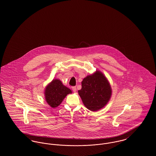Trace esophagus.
I'll list each match as a JSON object with an SVG mask.
<instances>
[{
  "label": "esophagus",
  "instance_id": "34e87169",
  "mask_svg": "<svg viewBox=\"0 0 156 156\" xmlns=\"http://www.w3.org/2000/svg\"><path fill=\"white\" fill-rule=\"evenodd\" d=\"M72 89L73 90V91L74 92H76V87H72Z\"/></svg>",
  "mask_w": 156,
  "mask_h": 156
}]
</instances>
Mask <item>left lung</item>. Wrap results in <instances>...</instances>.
Segmentation results:
<instances>
[{"label": "left lung", "mask_w": 156, "mask_h": 156, "mask_svg": "<svg viewBox=\"0 0 156 156\" xmlns=\"http://www.w3.org/2000/svg\"><path fill=\"white\" fill-rule=\"evenodd\" d=\"M111 86L100 71L88 75L81 82L78 93L85 107L91 111H98L105 107L112 96Z\"/></svg>", "instance_id": "1"}]
</instances>
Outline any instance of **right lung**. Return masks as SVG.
<instances>
[{
  "label": "right lung",
  "instance_id": "1",
  "mask_svg": "<svg viewBox=\"0 0 156 156\" xmlns=\"http://www.w3.org/2000/svg\"><path fill=\"white\" fill-rule=\"evenodd\" d=\"M72 94V90L62 84L58 79H54L45 87V99L46 102L52 108L58 107L67 94Z\"/></svg>",
  "mask_w": 156,
  "mask_h": 156
}]
</instances>
